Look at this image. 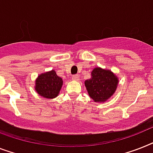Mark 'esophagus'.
<instances>
[{
  "instance_id": "esophagus-1",
  "label": "esophagus",
  "mask_w": 153,
  "mask_h": 153,
  "mask_svg": "<svg viewBox=\"0 0 153 153\" xmlns=\"http://www.w3.org/2000/svg\"><path fill=\"white\" fill-rule=\"evenodd\" d=\"M71 79H72V80H74V81H79V74L73 75V76L71 77Z\"/></svg>"
}]
</instances>
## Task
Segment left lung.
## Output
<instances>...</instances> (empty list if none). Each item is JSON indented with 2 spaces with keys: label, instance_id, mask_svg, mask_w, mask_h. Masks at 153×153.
I'll use <instances>...</instances> for the list:
<instances>
[{
  "label": "left lung",
  "instance_id": "obj_1",
  "mask_svg": "<svg viewBox=\"0 0 153 153\" xmlns=\"http://www.w3.org/2000/svg\"><path fill=\"white\" fill-rule=\"evenodd\" d=\"M119 82L111 70L97 67L92 71L91 78L85 81V86L94 102L104 103L115 94Z\"/></svg>",
  "mask_w": 153,
  "mask_h": 153
}]
</instances>
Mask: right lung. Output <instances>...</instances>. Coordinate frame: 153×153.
<instances>
[{"mask_svg":"<svg viewBox=\"0 0 153 153\" xmlns=\"http://www.w3.org/2000/svg\"><path fill=\"white\" fill-rule=\"evenodd\" d=\"M63 79L54 70L42 73L35 80V91L41 97L47 99L56 97L63 85Z\"/></svg>","mask_w":153,"mask_h":153,"instance_id":"add662e5","label":"right lung"}]
</instances>
